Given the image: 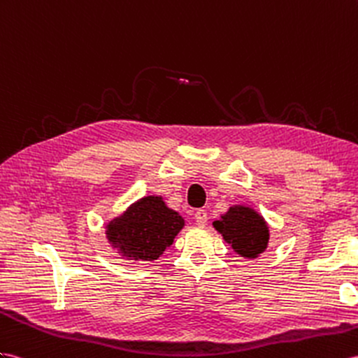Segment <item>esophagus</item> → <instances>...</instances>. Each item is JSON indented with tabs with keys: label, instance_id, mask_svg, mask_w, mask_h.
I'll return each mask as SVG.
<instances>
[{
	"label": "esophagus",
	"instance_id": "esophagus-1",
	"mask_svg": "<svg viewBox=\"0 0 358 358\" xmlns=\"http://www.w3.org/2000/svg\"><path fill=\"white\" fill-rule=\"evenodd\" d=\"M195 221H196V224H198L199 227H204V225H207L208 216H207V212H206V210H203V208H199V210H198V212L195 213Z\"/></svg>",
	"mask_w": 358,
	"mask_h": 358
}]
</instances>
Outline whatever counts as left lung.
<instances>
[{"instance_id": "1", "label": "left lung", "mask_w": 358, "mask_h": 358, "mask_svg": "<svg viewBox=\"0 0 358 358\" xmlns=\"http://www.w3.org/2000/svg\"><path fill=\"white\" fill-rule=\"evenodd\" d=\"M213 227L231 245L234 252L245 259H257L269 243V227L254 208L233 206Z\"/></svg>"}]
</instances>
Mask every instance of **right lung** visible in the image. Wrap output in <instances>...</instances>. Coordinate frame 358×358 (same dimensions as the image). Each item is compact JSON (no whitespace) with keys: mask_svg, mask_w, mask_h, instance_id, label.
Here are the masks:
<instances>
[{"mask_svg":"<svg viewBox=\"0 0 358 358\" xmlns=\"http://www.w3.org/2000/svg\"><path fill=\"white\" fill-rule=\"evenodd\" d=\"M185 219L162 196H145L106 227L108 243L128 260L152 262L173 243Z\"/></svg>","mask_w":358,"mask_h":358,"instance_id":"obj_1","label":"right lung"}]
</instances>
